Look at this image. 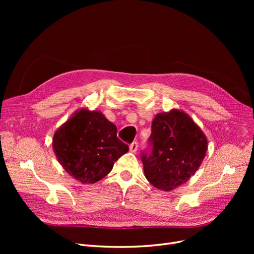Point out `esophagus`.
I'll list each match as a JSON object with an SVG mask.
<instances>
[{
  "label": "esophagus",
  "instance_id": "34e87169",
  "mask_svg": "<svg viewBox=\"0 0 254 254\" xmlns=\"http://www.w3.org/2000/svg\"><path fill=\"white\" fill-rule=\"evenodd\" d=\"M138 150V143L137 142H132L129 145V151L130 152H136Z\"/></svg>",
  "mask_w": 254,
  "mask_h": 254
}]
</instances>
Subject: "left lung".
I'll use <instances>...</instances> for the list:
<instances>
[{
    "label": "left lung",
    "instance_id": "1",
    "mask_svg": "<svg viewBox=\"0 0 254 254\" xmlns=\"http://www.w3.org/2000/svg\"><path fill=\"white\" fill-rule=\"evenodd\" d=\"M149 140L152 151L142 155L144 174L154 188L165 191L178 188L193 176L208 148L201 127L179 109L155 115Z\"/></svg>",
    "mask_w": 254,
    "mask_h": 254
}]
</instances>
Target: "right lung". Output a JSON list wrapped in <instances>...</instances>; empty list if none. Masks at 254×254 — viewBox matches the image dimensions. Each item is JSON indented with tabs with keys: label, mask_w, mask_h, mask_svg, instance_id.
Wrapping results in <instances>:
<instances>
[{
	"label": "right lung",
	"mask_w": 254,
	"mask_h": 254,
	"mask_svg": "<svg viewBox=\"0 0 254 254\" xmlns=\"http://www.w3.org/2000/svg\"><path fill=\"white\" fill-rule=\"evenodd\" d=\"M59 163L74 179L93 184L111 172L128 146L117 138V127L100 111L78 109L53 135Z\"/></svg>",
	"instance_id": "right-lung-1"
}]
</instances>
